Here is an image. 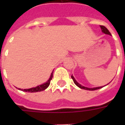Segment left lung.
I'll use <instances>...</instances> for the list:
<instances>
[{"label": "left lung", "instance_id": "8db88e82", "mask_svg": "<svg viewBox=\"0 0 125 125\" xmlns=\"http://www.w3.org/2000/svg\"><path fill=\"white\" fill-rule=\"evenodd\" d=\"M100 28H101V29H102V31L104 33H105V34H107V35H111V34H110V33L109 32V31L103 25H100ZM72 80H73V82L75 83V84H76L77 86H78L79 88H82V89H84V90H98V89H100V88H102V87H97V88H86V87H84L83 86H82L81 84H80L78 82L76 81V80H75V78H73V76L72 75Z\"/></svg>", "mask_w": 125, "mask_h": 125}]
</instances>
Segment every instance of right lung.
<instances>
[{
	"mask_svg": "<svg viewBox=\"0 0 125 125\" xmlns=\"http://www.w3.org/2000/svg\"><path fill=\"white\" fill-rule=\"evenodd\" d=\"M53 72H52V75L50 76V78L49 79V80L45 84H43L40 85V86H38L35 87V88H29V89H20L22 91H24V92H41V91H43L44 90H45L49 86V84H50V82L52 80V78H53Z\"/></svg>",
	"mask_w": 125,
	"mask_h": 125,
	"instance_id": "1",
	"label": "right lung"
}]
</instances>
